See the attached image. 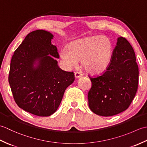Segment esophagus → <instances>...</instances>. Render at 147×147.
Returning <instances> with one entry per match:
<instances>
[{"mask_svg": "<svg viewBox=\"0 0 147 147\" xmlns=\"http://www.w3.org/2000/svg\"><path fill=\"white\" fill-rule=\"evenodd\" d=\"M74 76H75L76 78H79L83 76V74L80 73V72H75V73H74Z\"/></svg>", "mask_w": 147, "mask_h": 147, "instance_id": "34e87169", "label": "esophagus"}]
</instances>
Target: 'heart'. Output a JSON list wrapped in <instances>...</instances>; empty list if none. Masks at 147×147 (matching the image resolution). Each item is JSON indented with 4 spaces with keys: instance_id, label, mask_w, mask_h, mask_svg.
I'll return each mask as SVG.
<instances>
[{
    "instance_id": "heart-1",
    "label": "heart",
    "mask_w": 147,
    "mask_h": 147,
    "mask_svg": "<svg viewBox=\"0 0 147 147\" xmlns=\"http://www.w3.org/2000/svg\"><path fill=\"white\" fill-rule=\"evenodd\" d=\"M114 52V43L109 37L95 35L71 43L68 49L61 50L60 57L67 67L76 66L78 61H82L86 72L98 74L107 69Z\"/></svg>"
}]
</instances>
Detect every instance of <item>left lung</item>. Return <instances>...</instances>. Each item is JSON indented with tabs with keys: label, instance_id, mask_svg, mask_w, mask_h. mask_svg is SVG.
I'll return each instance as SVG.
<instances>
[{
	"label": "left lung",
	"instance_id": "obj_1",
	"mask_svg": "<svg viewBox=\"0 0 147 147\" xmlns=\"http://www.w3.org/2000/svg\"><path fill=\"white\" fill-rule=\"evenodd\" d=\"M138 66L134 50L124 37H119L111 63L101 75L90 77L88 93L91 111L112 116L126 111L135 97L138 85Z\"/></svg>",
	"mask_w": 147,
	"mask_h": 147
}]
</instances>
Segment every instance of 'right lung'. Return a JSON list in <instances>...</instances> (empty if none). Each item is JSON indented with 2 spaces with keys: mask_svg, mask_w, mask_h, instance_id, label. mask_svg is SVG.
I'll list each match as a JSON object with an SVG mask.
<instances>
[{
  "mask_svg": "<svg viewBox=\"0 0 147 147\" xmlns=\"http://www.w3.org/2000/svg\"><path fill=\"white\" fill-rule=\"evenodd\" d=\"M53 36L42 30L30 33L11 61L9 83L14 100L24 111L38 116L54 114L65 89L74 81L73 72L62 70L51 57L59 58L57 47L51 43Z\"/></svg>",
  "mask_w": 147,
  "mask_h": 147,
  "instance_id": "obj_1",
  "label": "right lung"
}]
</instances>
